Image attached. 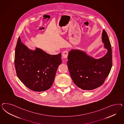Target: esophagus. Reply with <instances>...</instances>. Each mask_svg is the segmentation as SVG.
<instances>
[{"label":"esophagus","instance_id":"obj_1","mask_svg":"<svg viewBox=\"0 0 124 124\" xmlns=\"http://www.w3.org/2000/svg\"><path fill=\"white\" fill-rule=\"evenodd\" d=\"M68 55V52L67 51H64L62 54V56L64 58H67Z\"/></svg>","mask_w":124,"mask_h":124}]
</instances>
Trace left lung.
<instances>
[{
	"instance_id": "1",
	"label": "left lung",
	"mask_w": 124,
	"mask_h": 124,
	"mask_svg": "<svg viewBox=\"0 0 124 124\" xmlns=\"http://www.w3.org/2000/svg\"><path fill=\"white\" fill-rule=\"evenodd\" d=\"M102 40L108 51L100 59H95L79 49H72L69 53L67 64L70 76L75 85L83 90H92L101 86L110 71L112 49L104 30Z\"/></svg>"
}]
</instances>
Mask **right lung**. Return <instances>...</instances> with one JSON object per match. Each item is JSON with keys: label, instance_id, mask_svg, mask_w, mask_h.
<instances>
[{"label": "right lung", "instance_id": "right-lung-1", "mask_svg": "<svg viewBox=\"0 0 124 124\" xmlns=\"http://www.w3.org/2000/svg\"><path fill=\"white\" fill-rule=\"evenodd\" d=\"M18 38L15 65L20 81L31 90L41 92L52 85L57 70L61 64V54L51 55L39 48L29 49Z\"/></svg>", "mask_w": 124, "mask_h": 124}]
</instances>
